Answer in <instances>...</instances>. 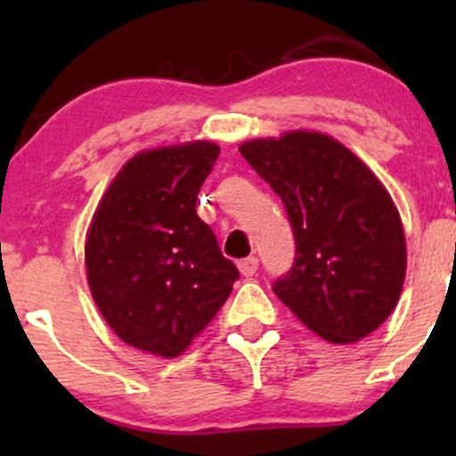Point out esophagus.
<instances>
[{
    "mask_svg": "<svg viewBox=\"0 0 456 456\" xmlns=\"http://www.w3.org/2000/svg\"><path fill=\"white\" fill-rule=\"evenodd\" d=\"M238 270H240V274H242V276H253V274H257V270H259V259H257V257H246V259H242V261H238Z\"/></svg>",
    "mask_w": 456,
    "mask_h": 456,
    "instance_id": "34e87169",
    "label": "esophagus"
}]
</instances>
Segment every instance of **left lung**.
<instances>
[{
  "label": "left lung",
  "mask_w": 456,
  "mask_h": 456,
  "mask_svg": "<svg viewBox=\"0 0 456 456\" xmlns=\"http://www.w3.org/2000/svg\"><path fill=\"white\" fill-rule=\"evenodd\" d=\"M285 203L296 259L274 294L330 343H354L388 319L405 281L401 216L384 184L352 150L294 130L240 145Z\"/></svg>",
  "instance_id": "1"
}]
</instances>
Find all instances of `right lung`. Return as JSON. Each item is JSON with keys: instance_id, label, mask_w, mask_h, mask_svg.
Here are the masks:
<instances>
[{"instance_id": "add662e5", "label": "right lung", "mask_w": 456, "mask_h": 456, "mask_svg": "<svg viewBox=\"0 0 456 456\" xmlns=\"http://www.w3.org/2000/svg\"><path fill=\"white\" fill-rule=\"evenodd\" d=\"M218 154L210 141L141 151L94 212L86 240L92 297L113 332L141 352L180 355L240 276L195 208Z\"/></svg>"}]
</instances>
